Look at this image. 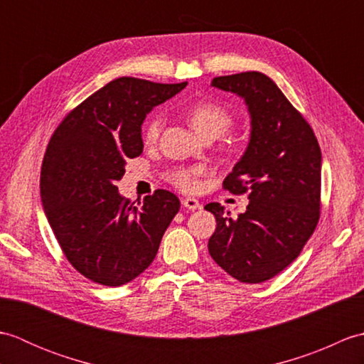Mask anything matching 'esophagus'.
Wrapping results in <instances>:
<instances>
[{"label": "esophagus", "instance_id": "1", "mask_svg": "<svg viewBox=\"0 0 364 364\" xmlns=\"http://www.w3.org/2000/svg\"><path fill=\"white\" fill-rule=\"evenodd\" d=\"M181 203H183L184 208H188V210H191V211H196V210H200V208H202V203H200L197 198H192V197L183 198Z\"/></svg>", "mask_w": 364, "mask_h": 364}]
</instances>
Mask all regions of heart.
Here are the masks:
<instances>
[{"instance_id": "b5f03b06", "label": "heart", "mask_w": 364, "mask_h": 364, "mask_svg": "<svg viewBox=\"0 0 364 364\" xmlns=\"http://www.w3.org/2000/svg\"><path fill=\"white\" fill-rule=\"evenodd\" d=\"M186 119L189 125L194 128L197 133L208 137H219L220 134L231 127L233 123V114L225 105L214 100H200V102L191 105L186 109ZM161 129V117L159 115H151L145 122L142 129V137L145 144L156 142ZM208 173L205 166H189V167H175L166 175L167 181L173 184L175 188L181 189L183 192H196L200 188V178Z\"/></svg>"}]
</instances>
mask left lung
<instances>
[{
	"label": "left lung",
	"instance_id": "8db88e82",
	"mask_svg": "<svg viewBox=\"0 0 364 364\" xmlns=\"http://www.w3.org/2000/svg\"><path fill=\"white\" fill-rule=\"evenodd\" d=\"M213 86L242 97L252 119L250 142L223 189L249 194L237 219L220 203L208 242L211 258L236 280L261 283L296 259L321 215V146L304 115L259 72L218 76Z\"/></svg>",
	"mask_w": 364,
	"mask_h": 364
}]
</instances>
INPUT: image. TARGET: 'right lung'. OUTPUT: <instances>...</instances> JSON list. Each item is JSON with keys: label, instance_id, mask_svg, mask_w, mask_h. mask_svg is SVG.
Wrapping results in <instances>:
<instances>
[{"label": "right lung", "instance_id": "obj_1", "mask_svg": "<svg viewBox=\"0 0 364 364\" xmlns=\"http://www.w3.org/2000/svg\"><path fill=\"white\" fill-rule=\"evenodd\" d=\"M186 84L122 76L54 129L41 172L43 210L68 262L92 282L122 286L141 275L180 210V200L166 189L134 205L115 183L127 161L144 150L145 115Z\"/></svg>", "mask_w": 364, "mask_h": 364}]
</instances>
